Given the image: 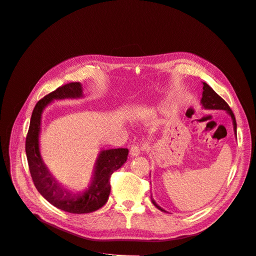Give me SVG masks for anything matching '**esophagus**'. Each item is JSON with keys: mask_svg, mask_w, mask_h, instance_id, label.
<instances>
[{"mask_svg": "<svg viewBox=\"0 0 256 256\" xmlns=\"http://www.w3.org/2000/svg\"><path fill=\"white\" fill-rule=\"evenodd\" d=\"M144 150V146L141 145H134L130 148V154L132 156H138L141 154V152Z\"/></svg>", "mask_w": 256, "mask_h": 256, "instance_id": "esophagus-1", "label": "esophagus"}]
</instances>
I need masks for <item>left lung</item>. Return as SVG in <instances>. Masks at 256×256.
I'll return each mask as SVG.
<instances>
[{
  "instance_id": "8db88e82",
  "label": "left lung",
  "mask_w": 256,
  "mask_h": 256,
  "mask_svg": "<svg viewBox=\"0 0 256 256\" xmlns=\"http://www.w3.org/2000/svg\"><path fill=\"white\" fill-rule=\"evenodd\" d=\"M200 104H201V106H202L204 109H206V110H223V111H226V113L230 116V118L232 120L234 132V135L236 136V121L234 114L232 113L230 106H228L227 102L212 90V87H210L204 82L202 98H201ZM150 198H152V202L154 204V206L156 208H158L160 210H162V212H166L164 208H162L158 204H156L154 199H152V196H150Z\"/></svg>"
}]
</instances>
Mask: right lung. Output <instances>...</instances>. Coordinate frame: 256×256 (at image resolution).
Segmentation results:
<instances>
[{
  "instance_id": "add662e5",
  "label": "right lung",
  "mask_w": 256,
  "mask_h": 256,
  "mask_svg": "<svg viewBox=\"0 0 256 256\" xmlns=\"http://www.w3.org/2000/svg\"><path fill=\"white\" fill-rule=\"evenodd\" d=\"M80 98H83V87L80 83L76 82L63 85L40 100L33 110L26 138V160L37 191L54 206L72 214L92 212L106 204L111 192L112 173L126 162L128 156V148L102 150L94 166L91 184L83 192L74 193L54 178L44 164L39 148L42 113L52 100Z\"/></svg>"
}]
</instances>
